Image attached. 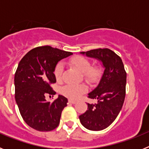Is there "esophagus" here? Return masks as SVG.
<instances>
[{"mask_svg": "<svg viewBox=\"0 0 149 149\" xmlns=\"http://www.w3.org/2000/svg\"><path fill=\"white\" fill-rule=\"evenodd\" d=\"M68 103H69V104H74L77 103V101H74V100H72V99H69V100H68Z\"/></svg>", "mask_w": 149, "mask_h": 149, "instance_id": "1", "label": "esophagus"}]
</instances>
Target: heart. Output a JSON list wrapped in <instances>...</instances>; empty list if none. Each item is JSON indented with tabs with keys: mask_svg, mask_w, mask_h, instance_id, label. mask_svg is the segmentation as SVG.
Returning <instances> with one entry per match:
<instances>
[{
	"mask_svg": "<svg viewBox=\"0 0 149 149\" xmlns=\"http://www.w3.org/2000/svg\"><path fill=\"white\" fill-rule=\"evenodd\" d=\"M70 63L72 66L75 67L79 72L84 74L85 77L88 80H95L99 75V69L91 67V63L85 57L75 56L70 60ZM63 71V64L59 63L54 69V75L57 81L61 80ZM86 91V87L83 84H68L63 88V94L72 99H77Z\"/></svg>",
	"mask_w": 149,
	"mask_h": 149,
	"instance_id": "b5f03b06",
	"label": "heart"
}]
</instances>
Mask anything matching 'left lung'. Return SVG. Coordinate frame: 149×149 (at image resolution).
I'll return each mask as SVG.
<instances>
[{
    "mask_svg": "<svg viewBox=\"0 0 149 149\" xmlns=\"http://www.w3.org/2000/svg\"><path fill=\"white\" fill-rule=\"evenodd\" d=\"M81 54L98 60L104 68L98 86L88 94L89 98L97 100V103L87 104V110L79 116L86 129L101 131L114 122L122 110L125 98L127 74L122 59L108 48Z\"/></svg>",
    "mask_w": 149,
    "mask_h": 149,
    "instance_id": "left-lung-1",
    "label": "left lung"
}]
</instances>
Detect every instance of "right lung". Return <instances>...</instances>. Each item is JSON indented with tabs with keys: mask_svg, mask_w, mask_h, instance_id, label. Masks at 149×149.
I'll return each instance as SVG.
<instances>
[{
	"mask_svg": "<svg viewBox=\"0 0 149 149\" xmlns=\"http://www.w3.org/2000/svg\"><path fill=\"white\" fill-rule=\"evenodd\" d=\"M73 54L51 46L30 50L19 62L14 77L15 98L20 113L30 127L39 131H50L60 124L68 99L59 95L52 103L45 95H55L50 84L56 83L54 69L63 59Z\"/></svg>",
	"mask_w": 149,
	"mask_h": 149,
	"instance_id": "right-lung-1",
	"label": "right lung"
}]
</instances>
